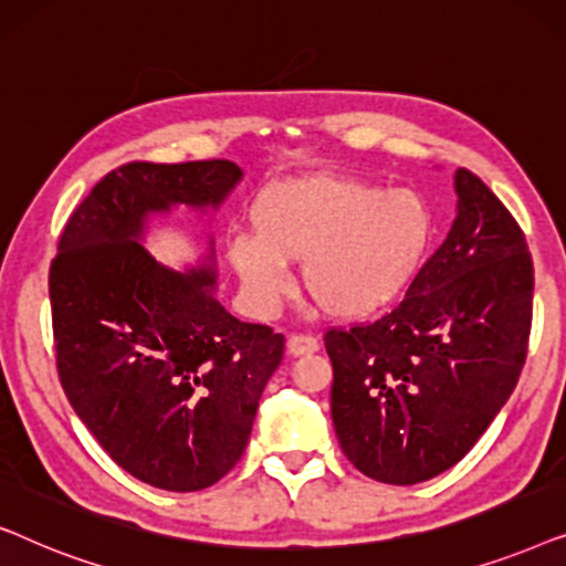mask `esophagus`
Masks as SVG:
<instances>
[{
    "instance_id": "1",
    "label": "esophagus",
    "mask_w": 566,
    "mask_h": 566,
    "mask_svg": "<svg viewBox=\"0 0 566 566\" xmlns=\"http://www.w3.org/2000/svg\"><path fill=\"white\" fill-rule=\"evenodd\" d=\"M319 350V343H316V337L312 335H293L289 337V353L291 355H312Z\"/></svg>"
}]
</instances>
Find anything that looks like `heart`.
<instances>
[{
    "label": "heart",
    "instance_id": "obj_1",
    "mask_svg": "<svg viewBox=\"0 0 566 566\" xmlns=\"http://www.w3.org/2000/svg\"><path fill=\"white\" fill-rule=\"evenodd\" d=\"M250 237L229 242V262L260 312L285 293L283 265L324 312L360 319L381 312L412 281L432 219L415 190H381L358 177L306 175L254 196Z\"/></svg>",
    "mask_w": 566,
    "mask_h": 566
}]
</instances>
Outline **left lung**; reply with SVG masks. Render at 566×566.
<instances>
[{"instance_id":"1","label":"left lung","mask_w":566,"mask_h":566,"mask_svg":"<svg viewBox=\"0 0 566 566\" xmlns=\"http://www.w3.org/2000/svg\"><path fill=\"white\" fill-rule=\"evenodd\" d=\"M446 242L381 319L329 329L332 422L347 461L417 484L467 455L513 394L528 355L533 260L523 229L469 169Z\"/></svg>"}]
</instances>
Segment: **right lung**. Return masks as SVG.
Listing matches in <instances>:
<instances>
[{
	"mask_svg": "<svg viewBox=\"0 0 566 566\" xmlns=\"http://www.w3.org/2000/svg\"><path fill=\"white\" fill-rule=\"evenodd\" d=\"M242 180L229 159L107 172L76 206L51 262L59 381L74 412L130 476L198 492L242 459L285 337L216 298L213 252L175 273L138 244L172 206L219 208Z\"/></svg>",
	"mask_w": 566,
	"mask_h": 566,
	"instance_id": "1",
	"label": "right lung"
}]
</instances>
